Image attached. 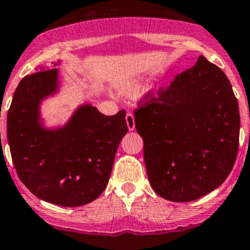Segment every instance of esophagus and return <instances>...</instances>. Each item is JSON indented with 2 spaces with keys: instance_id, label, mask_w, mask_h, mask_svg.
<instances>
[{
  "instance_id": "obj_1",
  "label": "esophagus",
  "mask_w": 250,
  "mask_h": 250,
  "mask_svg": "<svg viewBox=\"0 0 250 250\" xmlns=\"http://www.w3.org/2000/svg\"><path fill=\"white\" fill-rule=\"evenodd\" d=\"M125 119H126L127 129H129L130 131L135 129V120H134V115H133V113L127 112L126 116H125Z\"/></svg>"
}]
</instances>
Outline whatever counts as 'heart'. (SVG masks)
<instances>
[{"label":"heart","mask_w":250,"mask_h":250,"mask_svg":"<svg viewBox=\"0 0 250 250\" xmlns=\"http://www.w3.org/2000/svg\"><path fill=\"white\" fill-rule=\"evenodd\" d=\"M140 88V83L139 82H131V83L126 84V85L124 86L123 89L124 92L127 93V94H134V93H137Z\"/></svg>","instance_id":"obj_1"}]
</instances>
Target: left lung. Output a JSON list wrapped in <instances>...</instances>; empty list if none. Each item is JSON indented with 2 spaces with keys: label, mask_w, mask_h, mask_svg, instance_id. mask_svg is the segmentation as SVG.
Wrapping results in <instances>:
<instances>
[{
  "label": "left lung",
  "mask_w": 250,
  "mask_h": 250,
  "mask_svg": "<svg viewBox=\"0 0 250 250\" xmlns=\"http://www.w3.org/2000/svg\"><path fill=\"white\" fill-rule=\"evenodd\" d=\"M135 127L150 187L171 202H191L226 180L239 148L238 100L228 76L199 56L171 84L139 102Z\"/></svg>",
  "instance_id": "obj_1"
}]
</instances>
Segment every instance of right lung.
<instances>
[{
    "label": "right lung",
    "instance_id": "1",
    "mask_svg": "<svg viewBox=\"0 0 250 250\" xmlns=\"http://www.w3.org/2000/svg\"><path fill=\"white\" fill-rule=\"evenodd\" d=\"M57 92L59 69L25 76L7 112V142L19 179L33 194L57 206L79 207L107 187L117 147L127 133L125 111L106 116L86 103L63 126L49 129L42 123L41 103Z\"/></svg>",
    "mask_w": 250,
    "mask_h": 250
}]
</instances>
